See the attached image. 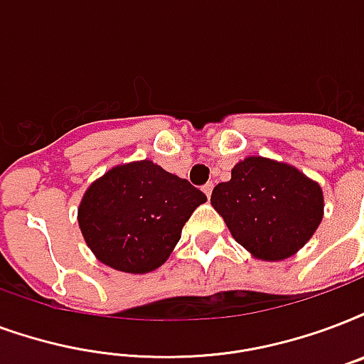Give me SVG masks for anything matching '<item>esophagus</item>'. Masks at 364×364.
Returning <instances> with one entry per match:
<instances>
[{
	"label": "esophagus",
	"mask_w": 364,
	"mask_h": 364,
	"mask_svg": "<svg viewBox=\"0 0 364 364\" xmlns=\"http://www.w3.org/2000/svg\"><path fill=\"white\" fill-rule=\"evenodd\" d=\"M202 191H204V194H206L208 198L212 196V191H213V183H206L204 187H202Z\"/></svg>",
	"instance_id": "34e87169"
}]
</instances>
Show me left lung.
<instances>
[{
  "label": "left lung",
  "mask_w": 364,
  "mask_h": 364,
  "mask_svg": "<svg viewBox=\"0 0 364 364\" xmlns=\"http://www.w3.org/2000/svg\"><path fill=\"white\" fill-rule=\"evenodd\" d=\"M212 206L232 238L257 259L281 262L294 256L321 225V185L290 164L248 156L231 179L212 193Z\"/></svg>",
  "instance_id": "1"
}]
</instances>
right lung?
Returning <instances> with one entry per match:
<instances>
[{
	"mask_svg": "<svg viewBox=\"0 0 364 364\" xmlns=\"http://www.w3.org/2000/svg\"><path fill=\"white\" fill-rule=\"evenodd\" d=\"M206 200L187 179L141 160L116 166L91 183L77 223L99 262L141 274L170 257L183 225Z\"/></svg>",
	"mask_w": 364,
	"mask_h": 364,
	"instance_id": "1",
	"label": "right lung"
}]
</instances>
